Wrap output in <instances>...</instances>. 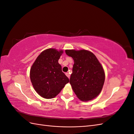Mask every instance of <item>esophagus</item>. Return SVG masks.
I'll return each instance as SVG.
<instances>
[{
	"instance_id": "1",
	"label": "esophagus",
	"mask_w": 134,
	"mask_h": 134,
	"mask_svg": "<svg viewBox=\"0 0 134 134\" xmlns=\"http://www.w3.org/2000/svg\"><path fill=\"white\" fill-rule=\"evenodd\" d=\"M65 75L67 76L68 78H69V79L70 78V74H69L68 72H66V73H65Z\"/></svg>"
}]
</instances>
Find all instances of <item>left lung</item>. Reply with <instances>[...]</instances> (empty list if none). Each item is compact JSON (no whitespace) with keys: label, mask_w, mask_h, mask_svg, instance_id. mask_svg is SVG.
Listing matches in <instances>:
<instances>
[{"label":"left lung","mask_w":134,"mask_h":134,"mask_svg":"<svg viewBox=\"0 0 134 134\" xmlns=\"http://www.w3.org/2000/svg\"><path fill=\"white\" fill-rule=\"evenodd\" d=\"M74 60L70 84L76 97L82 101L91 100L102 90L105 80L103 68L94 54L86 50H66Z\"/></svg>","instance_id":"left-lung-1"}]
</instances>
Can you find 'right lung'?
Instances as JSON below:
<instances>
[{"mask_svg":"<svg viewBox=\"0 0 134 134\" xmlns=\"http://www.w3.org/2000/svg\"><path fill=\"white\" fill-rule=\"evenodd\" d=\"M63 50L48 48L36 59L30 69V79L35 90L46 99L57 96L69 79L58 63Z\"/></svg>","mask_w":134,"mask_h":134,"instance_id":"right-lung-1","label":"right lung"}]
</instances>
